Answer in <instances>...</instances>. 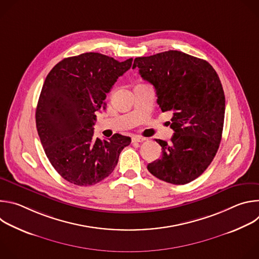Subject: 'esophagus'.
Instances as JSON below:
<instances>
[{
	"mask_svg": "<svg viewBox=\"0 0 259 259\" xmlns=\"http://www.w3.org/2000/svg\"><path fill=\"white\" fill-rule=\"evenodd\" d=\"M145 140L144 137L141 136H134L132 137V142H143Z\"/></svg>",
	"mask_w": 259,
	"mask_h": 259,
	"instance_id": "34e87169",
	"label": "esophagus"
}]
</instances>
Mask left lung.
I'll return each instance as SVG.
<instances>
[{
    "mask_svg": "<svg viewBox=\"0 0 259 259\" xmlns=\"http://www.w3.org/2000/svg\"><path fill=\"white\" fill-rule=\"evenodd\" d=\"M135 67L155 87L162 112H173L174 135L169 143L156 139L162 158L147 170L172 184L189 183L208 168L219 147L226 110L219 77L206 60L176 50L137 57Z\"/></svg>",
    "mask_w": 259,
    "mask_h": 259,
    "instance_id": "left-lung-1",
    "label": "left lung"
}]
</instances>
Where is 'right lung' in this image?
<instances>
[{
  "label": "right lung",
  "instance_id": "add662e5",
  "mask_svg": "<svg viewBox=\"0 0 259 259\" xmlns=\"http://www.w3.org/2000/svg\"><path fill=\"white\" fill-rule=\"evenodd\" d=\"M132 61L89 52L64 58L48 73L36 105V130L51 165L68 182L88 187L101 181L130 144L121 134L95 138L93 125L106 106V93Z\"/></svg>",
  "mask_w": 259,
  "mask_h": 259
}]
</instances>
